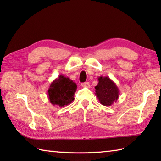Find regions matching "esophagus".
I'll list each match as a JSON object with an SVG mask.
<instances>
[{"instance_id":"obj_1","label":"esophagus","mask_w":161,"mask_h":161,"mask_svg":"<svg viewBox=\"0 0 161 161\" xmlns=\"http://www.w3.org/2000/svg\"><path fill=\"white\" fill-rule=\"evenodd\" d=\"M81 86L82 87H86V88H89L90 87V84L89 82H84L81 84Z\"/></svg>"}]
</instances>
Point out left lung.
Masks as SVG:
<instances>
[{
	"label": "left lung",
	"mask_w": 161,
	"mask_h": 161,
	"mask_svg": "<svg viewBox=\"0 0 161 161\" xmlns=\"http://www.w3.org/2000/svg\"><path fill=\"white\" fill-rule=\"evenodd\" d=\"M97 85L95 86V95L101 104L106 107L111 106L119 97V89L116 84L108 77L101 76L98 78Z\"/></svg>",
	"instance_id": "obj_1"
}]
</instances>
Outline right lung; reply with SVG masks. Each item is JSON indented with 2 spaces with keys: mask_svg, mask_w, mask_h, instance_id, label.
Wrapping results in <instances>:
<instances>
[{
  "mask_svg": "<svg viewBox=\"0 0 161 161\" xmlns=\"http://www.w3.org/2000/svg\"><path fill=\"white\" fill-rule=\"evenodd\" d=\"M77 84L69 77L59 75L50 84L47 90L48 99L53 105L60 107L69 105L75 99Z\"/></svg>",
  "mask_w": 161,
  "mask_h": 161,
  "instance_id": "add662e5",
  "label": "right lung"
}]
</instances>
